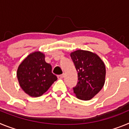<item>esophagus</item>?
Wrapping results in <instances>:
<instances>
[{"label": "esophagus", "mask_w": 129, "mask_h": 129, "mask_svg": "<svg viewBox=\"0 0 129 129\" xmlns=\"http://www.w3.org/2000/svg\"><path fill=\"white\" fill-rule=\"evenodd\" d=\"M57 77L59 79H62L64 77V74H61V75H58Z\"/></svg>", "instance_id": "34e87169"}]
</instances>
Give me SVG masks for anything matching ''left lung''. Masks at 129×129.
<instances>
[{
	"mask_svg": "<svg viewBox=\"0 0 129 129\" xmlns=\"http://www.w3.org/2000/svg\"><path fill=\"white\" fill-rule=\"evenodd\" d=\"M77 70L78 82L73 88L78 99L90 100L105 84L106 69L104 62L95 53L89 51H75L70 54Z\"/></svg>",
	"mask_w": 129,
	"mask_h": 129,
	"instance_id": "obj_1",
	"label": "left lung"
}]
</instances>
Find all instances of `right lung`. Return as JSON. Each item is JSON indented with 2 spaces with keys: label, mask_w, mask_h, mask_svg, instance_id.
<instances>
[{
  "label": "right lung",
  "mask_w": 129,
  "mask_h": 129,
  "mask_svg": "<svg viewBox=\"0 0 129 129\" xmlns=\"http://www.w3.org/2000/svg\"><path fill=\"white\" fill-rule=\"evenodd\" d=\"M43 53H31L17 70L18 80L22 89L31 97H39L48 90L57 77L52 72V66L45 61Z\"/></svg>",
  "instance_id": "add662e5"
}]
</instances>
